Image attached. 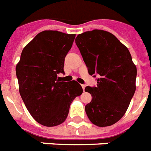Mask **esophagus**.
I'll return each instance as SVG.
<instances>
[{
    "label": "esophagus",
    "instance_id": "obj_1",
    "mask_svg": "<svg viewBox=\"0 0 151 151\" xmlns=\"http://www.w3.org/2000/svg\"><path fill=\"white\" fill-rule=\"evenodd\" d=\"M82 88H83V91H84L85 90V88H86V86H85V85H82Z\"/></svg>",
    "mask_w": 151,
    "mask_h": 151
}]
</instances>
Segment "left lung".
I'll use <instances>...</instances> for the list:
<instances>
[{
  "label": "left lung",
  "instance_id": "obj_1",
  "mask_svg": "<svg viewBox=\"0 0 151 151\" xmlns=\"http://www.w3.org/2000/svg\"><path fill=\"white\" fill-rule=\"evenodd\" d=\"M76 44L89 74L99 76L96 87L85 89L92 96L85 107L87 116L100 127L113 125L125 114L135 93L137 67L131 55L116 36L103 30L79 34Z\"/></svg>",
  "mask_w": 151,
  "mask_h": 151
}]
</instances>
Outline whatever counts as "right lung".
<instances>
[{"label":"right lung","mask_w":151,"mask_h":151,"mask_svg":"<svg viewBox=\"0 0 151 151\" xmlns=\"http://www.w3.org/2000/svg\"><path fill=\"white\" fill-rule=\"evenodd\" d=\"M76 35L43 31L24 48L16 65L19 93L36 121L45 127L66 119L73 99L83 93L76 81L60 82L64 62Z\"/></svg>","instance_id":"right-lung-1"}]
</instances>
